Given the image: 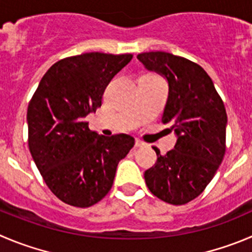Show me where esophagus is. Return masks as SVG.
<instances>
[{"instance_id": "34e87169", "label": "esophagus", "mask_w": 252, "mask_h": 252, "mask_svg": "<svg viewBox=\"0 0 252 252\" xmlns=\"http://www.w3.org/2000/svg\"><path fill=\"white\" fill-rule=\"evenodd\" d=\"M144 145H145V143H143L142 140L135 139V147H137V148H140V147H144Z\"/></svg>"}]
</instances>
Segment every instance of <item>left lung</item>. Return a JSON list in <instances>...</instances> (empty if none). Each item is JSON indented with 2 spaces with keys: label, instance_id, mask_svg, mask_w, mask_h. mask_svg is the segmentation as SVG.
<instances>
[{
  "label": "left lung",
  "instance_id": "1",
  "mask_svg": "<svg viewBox=\"0 0 252 252\" xmlns=\"http://www.w3.org/2000/svg\"><path fill=\"white\" fill-rule=\"evenodd\" d=\"M149 70L169 83V95L161 122L169 124L178 140L173 150L160 155L145 170L153 195L173 205H184L205 190L224 159L227 115L224 102L208 73L199 64L168 52L137 56Z\"/></svg>",
  "mask_w": 252,
  "mask_h": 252
}]
</instances>
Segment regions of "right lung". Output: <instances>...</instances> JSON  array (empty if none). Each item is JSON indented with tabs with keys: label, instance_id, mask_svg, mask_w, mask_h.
<instances>
[{
	"label": "right lung",
	"instance_id": "right-lung-1",
	"mask_svg": "<svg viewBox=\"0 0 252 252\" xmlns=\"http://www.w3.org/2000/svg\"><path fill=\"white\" fill-rule=\"evenodd\" d=\"M131 58L100 52L63 58L47 70L30 100L31 155L49 190L68 205L88 208L102 200L112 189L118 163L134 147L128 134L103 137L86 122Z\"/></svg>",
	"mask_w": 252,
	"mask_h": 252
}]
</instances>
